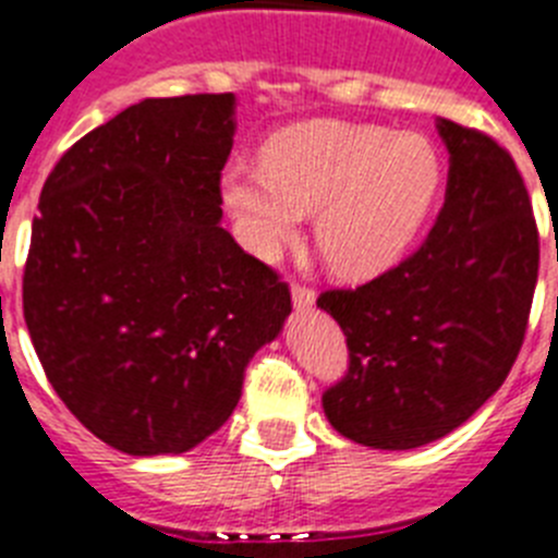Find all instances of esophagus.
Wrapping results in <instances>:
<instances>
[{
  "label": "esophagus",
  "instance_id": "obj_1",
  "mask_svg": "<svg viewBox=\"0 0 558 558\" xmlns=\"http://www.w3.org/2000/svg\"><path fill=\"white\" fill-rule=\"evenodd\" d=\"M290 293H293V304H295V307H299V310L313 307V304H315V290L307 288V284L293 282V288H290Z\"/></svg>",
  "mask_w": 558,
  "mask_h": 558
}]
</instances>
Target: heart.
Listing matches in <instances>:
<instances>
[{"mask_svg": "<svg viewBox=\"0 0 558 558\" xmlns=\"http://www.w3.org/2000/svg\"><path fill=\"white\" fill-rule=\"evenodd\" d=\"M445 181L418 133L318 120L282 131L263 165H229L223 204L245 248L274 259L315 215V243L338 274L388 270L416 243Z\"/></svg>", "mask_w": 558, "mask_h": 558, "instance_id": "obj_1", "label": "heart"}]
</instances>
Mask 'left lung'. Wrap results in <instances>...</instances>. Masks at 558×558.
Returning a JSON list of instances; mask_svg holds the SVG:
<instances>
[{
	"label": "left lung",
	"mask_w": 558,
	"mask_h": 558,
	"mask_svg": "<svg viewBox=\"0 0 558 558\" xmlns=\"http://www.w3.org/2000/svg\"><path fill=\"white\" fill-rule=\"evenodd\" d=\"M436 128L450 172L425 243L372 282L318 295L349 349L324 413L374 450H413L461 427L509 377L534 302L539 231L511 153L475 128Z\"/></svg>",
	"instance_id": "1"
}]
</instances>
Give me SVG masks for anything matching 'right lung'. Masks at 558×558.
<instances>
[{
  "mask_svg": "<svg viewBox=\"0 0 558 558\" xmlns=\"http://www.w3.org/2000/svg\"><path fill=\"white\" fill-rule=\"evenodd\" d=\"M234 95L150 97L95 128L44 181L24 322L63 405L128 456L218 430L288 282L220 226Z\"/></svg>",
  "mask_w": 558,
  "mask_h": 558,
  "instance_id": "1",
  "label": "right lung"
}]
</instances>
